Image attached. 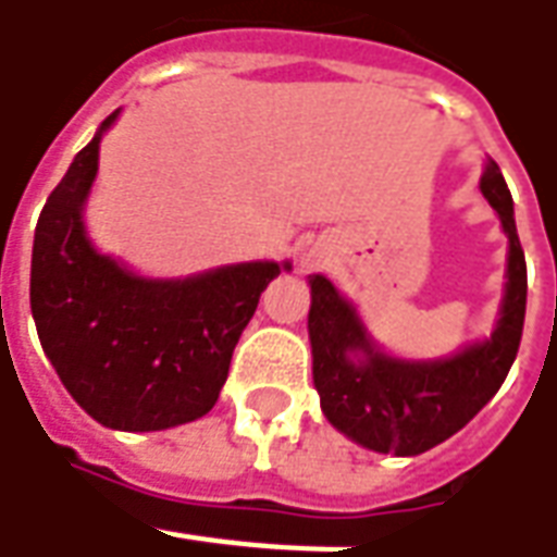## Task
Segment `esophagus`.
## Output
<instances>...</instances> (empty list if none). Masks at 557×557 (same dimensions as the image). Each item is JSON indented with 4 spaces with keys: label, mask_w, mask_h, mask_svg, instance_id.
Wrapping results in <instances>:
<instances>
[{
    "label": "esophagus",
    "mask_w": 557,
    "mask_h": 557,
    "mask_svg": "<svg viewBox=\"0 0 557 557\" xmlns=\"http://www.w3.org/2000/svg\"><path fill=\"white\" fill-rule=\"evenodd\" d=\"M305 264H308V268H314L317 259H314V256H308V259H305Z\"/></svg>",
    "instance_id": "obj_1"
}]
</instances>
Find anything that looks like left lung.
I'll return each instance as SVG.
<instances>
[{
	"label": "left lung",
	"instance_id": "1",
	"mask_svg": "<svg viewBox=\"0 0 557 557\" xmlns=\"http://www.w3.org/2000/svg\"><path fill=\"white\" fill-rule=\"evenodd\" d=\"M481 190L508 237L503 311L487 342H474L444 360H397L367 336L355 305L314 274L308 336L314 355V388L323 416L360 447L394 456H419L447 441L481 412L515 363L524 308L528 264L515 227V206L499 165L490 160Z\"/></svg>",
	"mask_w": 557,
	"mask_h": 557
}]
</instances>
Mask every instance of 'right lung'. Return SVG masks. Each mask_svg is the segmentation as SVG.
<instances>
[{"label":"right lung","instance_id":"obj_1","mask_svg":"<svg viewBox=\"0 0 557 557\" xmlns=\"http://www.w3.org/2000/svg\"><path fill=\"white\" fill-rule=\"evenodd\" d=\"M120 113V110H116ZM110 113L51 190L33 237L29 308L42 351L83 410L116 432H163L215 407L240 333L289 261L147 280L101 256L83 206Z\"/></svg>","mask_w":557,"mask_h":557}]
</instances>
